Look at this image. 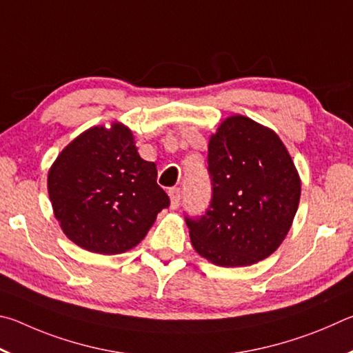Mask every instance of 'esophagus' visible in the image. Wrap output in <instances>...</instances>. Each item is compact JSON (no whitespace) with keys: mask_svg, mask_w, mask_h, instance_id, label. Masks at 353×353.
<instances>
[{"mask_svg":"<svg viewBox=\"0 0 353 353\" xmlns=\"http://www.w3.org/2000/svg\"><path fill=\"white\" fill-rule=\"evenodd\" d=\"M169 196H170L172 209H176L178 206H180V201H181V189L180 188H172L169 190Z\"/></svg>","mask_w":353,"mask_h":353,"instance_id":"34e87169","label":"esophagus"}]
</instances>
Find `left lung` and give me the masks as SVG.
Segmentation results:
<instances>
[{
    "mask_svg": "<svg viewBox=\"0 0 353 353\" xmlns=\"http://www.w3.org/2000/svg\"><path fill=\"white\" fill-rule=\"evenodd\" d=\"M211 205L186 217L190 242L220 267H248L279 248L301 199L298 170L273 130L246 116L221 122L208 147Z\"/></svg>",
    "mask_w": 353,
    "mask_h": 353,
    "instance_id": "1",
    "label": "left lung"
}]
</instances>
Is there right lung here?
Segmentation results:
<instances>
[{
	"label": "right lung",
	"mask_w": 353,
	"mask_h": 353,
	"mask_svg": "<svg viewBox=\"0 0 353 353\" xmlns=\"http://www.w3.org/2000/svg\"><path fill=\"white\" fill-rule=\"evenodd\" d=\"M157 175V164L139 157L128 127H91L49 169V200L60 228L77 246L121 254L138 245L170 205Z\"/></svg>",
	"instance_id": "obj_1"
}]
</instances>
